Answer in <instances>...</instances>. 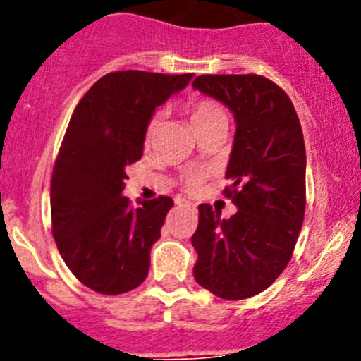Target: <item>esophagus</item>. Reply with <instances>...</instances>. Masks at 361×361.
Here are the masks:
<instances>
[{
	"label": "esophagus",
	"mask_w": 361,
	"mask_h": 361,
	"mask_svg": "<svg viewBox=\"0 0 361 361\" xmlns=\"http://www.w3.org/2000/svg\"><path fill=\"white\" fill-rule=\"evenodd\" d=\"M175 204H177V208H180V209H195V204H191L190 200L178 199Z\"/></svg>",
	"instance_id": "esophagus-1"
}]
</instances>
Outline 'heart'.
Wrapping results in <instances>:
<instances>
[{"label":"heart","mask_w":361,"mask_h":361,"mask_svg":"<svg viewBox=\"0 0 361 361\" xmlns=\"http://www.w3.org/2000/svg\"><path fill=\"white\" fill-rule=\"evenodd\" d=\"M186 111L193 130L204 128V126L219 123V121H226L224 108L220 106V103H216L215 99H209V97H202V99L191 101V103L188 104ZM159 121H161V117L159 116H153L152 119H149L148 126H146V133H145L146 145H149V141H152L155 132H157ZM186 184L190 190H195V188H199L200 184V177L199 175H191V177L186 180Z\"/></svg>","instance_id":"1"}]
</instances>
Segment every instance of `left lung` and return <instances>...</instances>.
Masks as SVG:
<instances>
[{"label": "left lung", "instance_id": "obj_1", "mask_svg": "<svg viewBox=\"0 0 361 361\" xmlns=\"http://www.w3.org/2000/svg\"><path fill=\"white\" fill-rule=\"evenodd\" d=\"M193 88L216 99L235 117V141L224 195L238 212L220 219L209 204L199 206L191 237L193 276L224 300L262 293L291 260L305 213V145L288 94L269 79L199 75Z\"/></svg>", "mask_w": 361, "mask_h": 361}]
</instances>
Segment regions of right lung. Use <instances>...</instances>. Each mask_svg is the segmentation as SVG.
Returning <instances> with one entry per match:
<instances>
[{
  "mask_svg": "<svg viewBox=\"0 0 361 361\" xmlns=\"http://www.w3.org/2000/svg\"><path fill=\"white\" fill-rule=\"evenodd\" d=\"M193 73L124 70L99 79L73 110L50 186L52 235L73 276L101 295H121L148 276L149 250L161 237L170 197H123L126 168L142 157L155 108Z\"/></svg>",
  "mask_w": 361,
  "mask_h": 361,
  "instance_id": "add662e5",
  "label": "right lung"
}]
</instances>
